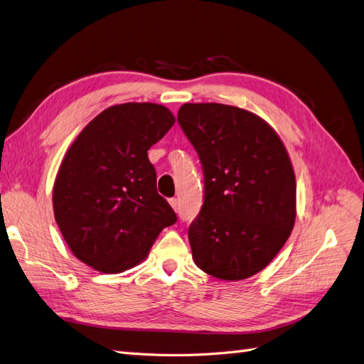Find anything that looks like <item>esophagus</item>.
I'll return each instance as SVG.
<instances>
[{
	"mask_svg": "<svg viewBox=\"0 0 364 364\" xmlns=\"http://www.w3.org/2000/svg\"><path fill=\"white\" fill-rule=\"evenodd\" d=\"M168 202H170V205H171V208L174 209V211L178 213L179 211V202H178V199H174V197H173V199H170Z\"/></svg>",
	"mask_w": 364,
	"mask_h": 364,
	"instance_id": "obj_1",
	"label": "esophagus"
}]
</instances>
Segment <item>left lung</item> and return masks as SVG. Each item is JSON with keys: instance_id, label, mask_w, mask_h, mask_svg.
<instances>
[{"instance_id": "1", "label": "left lung", "mask_w": 364, "mask_h": 364, "mask_svg": "<svg viewBox=\"0 0 364 364\" xmlns=\"http://www.w3.org/2000/svg\"><path fill=\"white\" fill-rule=\"evenodd\" d=\"M178 123L200 158L203 205L188 229L196 266L246 279L278 255L296 218V179L281 138L258 115L185 103Z\"/></svg>"}]
</instances>
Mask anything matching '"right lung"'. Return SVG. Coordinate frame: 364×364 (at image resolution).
Returning a JSON list of instances; mask_svg holds the SVG:
<instances>
[{
  "instance_id": "right-lung-1",
  "label": "right lung",
  "mask_w": 364,
  "mask_h": 364,
  "mask_svg": "<svg viewBox=\"0 0 364 364\" xmlns=\"http://www.w3.org/2000/svg\"><path fill=\"white\" fill-rule=\"evenodd\" d=\"M173 124L165 106L115 105L68 149L54 182V218L74 257L90 267L118 273L136 266L178 220L156 191L147 155Z\"/></svg>"
}]
</instances>
